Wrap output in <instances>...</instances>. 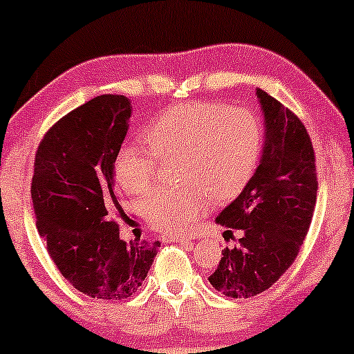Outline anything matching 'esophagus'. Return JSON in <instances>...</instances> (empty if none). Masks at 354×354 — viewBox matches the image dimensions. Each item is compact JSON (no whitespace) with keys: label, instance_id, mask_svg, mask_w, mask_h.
Segmentation results:
<instances>
[{"label":"esophagus","instance_id":"1","mask_svg":"<svg viewBox=\"0 0 354 354\" xmlns=\"http://www.w3.org/2000/svg\"><path fill=\"white\" fill-rule=\"evenodd\" d=\"M193 236H185V234H178V236H168L166 241H176V243H185V241H193Z\"/></svg>","mask_w":354,"mask_h":354}]
</instances>
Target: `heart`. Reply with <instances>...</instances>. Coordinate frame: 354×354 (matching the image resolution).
I'll return each mask as SVG.
<instances>
[{"instance_id":"obj_1","label":"heart","mask_w":354,"mask_h":354,"mask_svg":"<svg viewBox=\"0 0 354 354\" xmlns=\"http://www.w3.org/2000/svg\"><path fill=\"white\" fill-rule=\"evenodd\" d=\"M149 151L124 145L115 158L116 181L126 193L146 194L158 181V161L178 160L176 191L145 201V218L166 234L185 231L211 201L225 205L253 176L261 154V124L246 108L194 101L165 109L146 126Z\"/></svg>"}]
</instances>
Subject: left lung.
Returning <instances> with one entry per match:
<instances>
[{
  "label": "left lung",
  "mask_w": 354,
  "mask_h": 354,
  "mask_svg": "<svg viewBox=\"0 0 354 354\" xmlns=\"http://www.w3.org/2000/svg\"><path fill=\"white\" fill-rule=\"evenodd\" d=\"M265 116V148L245 189L216 216L233 248L223 250L209 276L230 298H251L278 281L310 230L316 205L315 149L298 116L263 89H256ZM234 230L240 233L234 239Z\"/></svg>",
  "instance_id": "1"
}]
</instances>
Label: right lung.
<instances>
[{
    "label": "right lung",
    "mask_w": 354,
    "mask_h": 354,
    "mask_svg": "<svg viewBox=\"0 0 354 354\" xmlns=\"http://www.w3.org/2000/svg\"><path fill=\"white\" fill-rule=\"evenodd\" d=\"M131 101L101 95L48 129L31 181L36 228L61 274L98 299L131 298L145 281L160 241L120 239L123 213L115 185Z\"/></svg>",
    "instance_id": "add662e5"
}]
</instances>
